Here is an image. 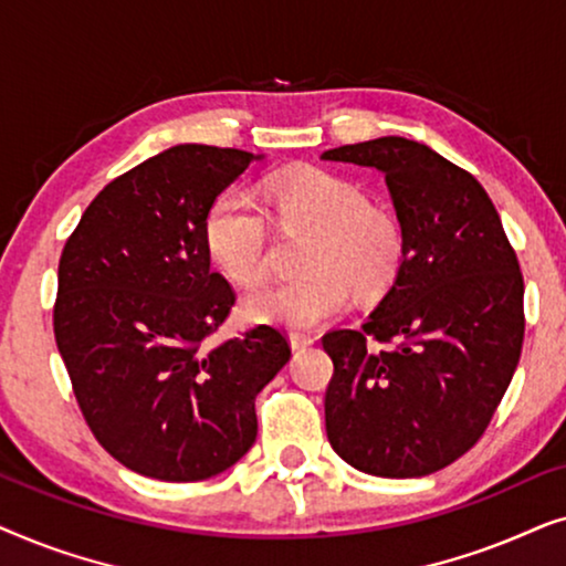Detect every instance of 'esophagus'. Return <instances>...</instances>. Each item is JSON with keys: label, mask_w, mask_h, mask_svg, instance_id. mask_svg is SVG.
<instances>
[{"label": "esophagus", "mask_w": 566, "mask_h": 566, "mask_svg": "<svg viewBox=\"0 0 566 566\" xmlns=\"http://www.w3.org/2000/svg\"><path fill=\"white\" fill-rule=\"evenodd\" d=\"M291 347L293 350H306L308 345L316 343L314 335H308V332H291Z\"/></svg>", "instance_id": "34e87169"}]
</instances>
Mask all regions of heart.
I'll use <instances>...</instances> for the list:
<instances>
[{"label": "heart", "mask_w": 566, "mask_h": 566, "mask_svg": "<svg viewBox=\"0 0 566 566\" xmlns=\"http://www.w3.org/2000/svg\"><path fill=\"white\" fill-rule=\"evenodd\" d=\"M262 196L283 227L314 231V239L304 260L308 275L247 293L242 312L250 322L308 329L343 312L350 289L370 298L394 283L405 260V229L397 216L370 206L358 182L296 167L270 177ZM206 247L231 281L258 283L270 247L262 208L244 192H223L206 216Z\"/></svg>", "instance_id": "heart-1"}]
</instances>
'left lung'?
<instances>
[{"mask_svg":"<svg viewBox=\"0 0 566 566\" xmlns=\"http://www.w3.org/2000/svg\"><path fill=\"white\" fill-rule=\"evenodd\" d=\"M327 161L384 172L405 229L397 281L360 329H332L329 446L358 471L428 476L484 436L521 360L523 273L486 190L401 136L347 144Z\"/></svg>","mask_w":566,"mask_h":566,"instance_id":"left-lung-1","label":"left lung"}]
</instances>
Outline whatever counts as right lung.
Returning <instances> with one entry per match:
<instances>
[{
	"instance_id": "add662e5",
	"label": "right lung",
	"mask_w": 566,
	"mask_h": 566,
	"mask_svg": "<svg viewBox=\"0 0 566 566\" xmlns=\"http://www.w3.org/2000/svg\"><path fill=\"white\" fill-rule=\"evenodd\" d=\"M250 151L180 144L115 177L59 260L53 335L99 446L161 482H200L258 438L254 397L291 358L260 324L211 345L234 306L211 270L206 216Z\"/></svg>"
}]
</instances>
